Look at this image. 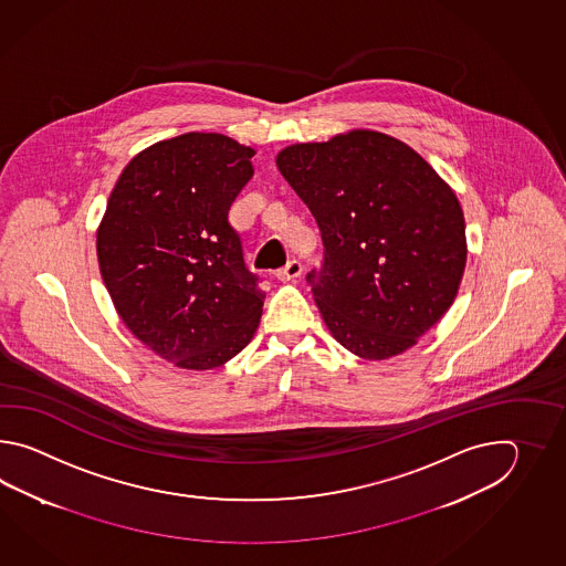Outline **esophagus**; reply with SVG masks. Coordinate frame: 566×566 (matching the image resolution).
I'll return each mask as SVG.
<instances>
[{
  "label": "esophagus",
  "instance_id": "34e87169",
  "mask_svg": "<svg viewBox=\"0 0 566 566\" xmlns=\"http://www.w3.org/2000/svg\"><path fill=\"white\" fill-rule=\"evenodd\" d=\"M301 271H303V265H301L300 261L291 259L287 265L279 269L277 279L279 281H293V279L300 277Z\"/></svg>",
  "mask_w": 566,
  "mask_h": 566
}]
</instances>
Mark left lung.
Wrapping results in <instances>:
<instances>
[{
  "label": "left lung",
  "instance_id": "obj_1",
  "mask_svg": "<svg viewBox=\"0 0 566 566\" xmlns=\"http://www.w3.org/2000/svg\"><path fill=\"white\" fill-rule=\"evenodd\" d=\"M277 168L322 232L324 265L307 283L332 336L364 360L415 346L465 271L455 192L409 145L368 129L289 145Z\"/></svg>",
  "mask_w": 566,
  "mask_h": 566
}]
</instances>
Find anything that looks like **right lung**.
I'll return each mask as SVG.
<instances>
[{"mask_svg": "<svg viewBox=\"0 0 566 566\" xmlns=\"http://www.w3.org/2000/svg\"><path fill=\"white\" fill-rule=\"evenodd\" d=\"M253 156L220 133L151 145L123 169L96 232L101 277L123 324L180 368L222 366L261 319L265 293L229 222Z\"/></svg>", "mask_w": 566, "mask_h": 566, "instance_id": "right-lung-1", "label": "right lung"}]
</instances>
